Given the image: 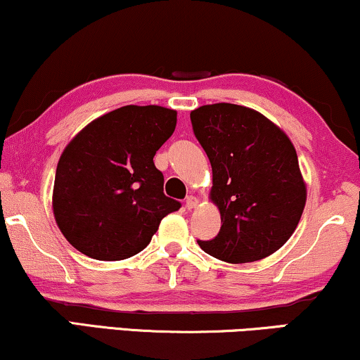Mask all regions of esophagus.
Here are the masks:
<instances>
[{"instance_id":"esophagus-1","label":"esophagus","mask_w":360,"mask_h":360,"mask_svg":"<svg viewBox=\"0 0 360 360\" xmlns=\"http://www.w3.org/2000/svg\"><path fill=\"white\" fill-rule=\"evenodd\" d=\"M197 205H198V200H197V197H193V195H190V197L185 198V208L186 210L197 208Z\"/></svg>"}]
</instances>
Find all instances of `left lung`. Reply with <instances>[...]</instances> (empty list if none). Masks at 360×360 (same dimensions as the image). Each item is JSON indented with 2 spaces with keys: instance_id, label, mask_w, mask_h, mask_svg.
Here are the masks:
<instances>
[{
  "instance_id": "obj_1",
  "label": "left lung",
  "mask_w": 360,
  "mask_h": 360,
  "mask_svg": "<svg viewBox=\"0 0 360 360\" xmlns=\"http://www.w3.org/2000/svg\"><path fill=\"white\" fill-rule=\"evenodd\" d=\"M193 134L212 163L210 198L221 214L205 253L226 263L273 255L296 230L306 205L297 153L263 114L236 104L202 105L190 114Z\"/></svg>"
}]
</instances>
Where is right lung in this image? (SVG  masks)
Returning a JSON list of instances; mask_svg holds the SVG:
<instances>
[{
	"instance_id": "1",
	"label": "right lung",
	"mask_w": 360,
	"mask_h": 360,
	"mask_svg": "<svg viewBox=\"0 0 360 360\" xmlns=\"http://www.w3.org/2000/svg\"><path fill=\"white\" fill-rule=\"evenodd\" d=\"M175 125L172 109L125 105L92 120L64 148L53 210L77 251L101 261L130 258L181 207L163 193V174L153 163Z\"/></svg>"
}]
</instances>
